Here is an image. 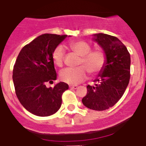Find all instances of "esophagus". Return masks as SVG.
I'll return each instance as SVG.
<instances>
[{
	"label": "esophagus",
	"instance_id": "obj_1",
	"mask_svg": "<svg viewBox=\"0 0 146 146\" xmlns=\"http://www.w3.org/2000/svg\"><path fill=\"white\" fill-rule=\"evenodd\" d=\"M78 86L77 85H70L69 86V87L71 88V89H74V90H76V89H78Z\"/></svg>",
	"mask_w": 146,
	"mask_h": 146
}]
</instances>
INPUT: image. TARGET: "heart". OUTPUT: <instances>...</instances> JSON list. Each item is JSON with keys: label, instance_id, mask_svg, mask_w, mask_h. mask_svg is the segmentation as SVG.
<instances>
[{"label": "heart", "instance_id": "1", "mask_svg": "<svg viewBox=\"0 0 146 146\" xmlns=\"http://www.w3.org/2000/svg\"><path fill=\"white\" fill-rule=\"evenodd\" d=\"M69 48L80 56L79 67L66 68L60 73V79L65 83L75 85L84 81L87 78L88 72L96 75L103 69L106 62V55L100 49L91 50V47L84 41H75L69 44ZM64 48L58 45L54 49L52 59L54 64L61 67L63 64Z\"/></svg>", "mask_w": 146, "mask_h": 146}]
</instances>
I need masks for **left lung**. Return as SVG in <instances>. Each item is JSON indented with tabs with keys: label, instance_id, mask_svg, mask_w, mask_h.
Instances as JSON below:
<instances>
[{
	"label": "left lung",
	"instance_id": "obj_1",
	"mask_svg": "<svg viewBox=\"0 0 146 146\" xmlns=\"http://www.w3.org/2000/svg\"><path fill=\"white\" fill-rule=\"evenodd\" d=\"M93 40L103 49L106 62L94 82L88 85L82 102L87 108L102 111L112 108L123 96L130 80L131 56L125 44L115 36L96 33Z\"/></svg>",
	"mask_w": 146,
	"mask_h": 146
}]
</instances>
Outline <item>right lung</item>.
<instances>
[{
	"label": "right lung",
	"mask_w": 146,
	"mask_h": 146,
	"mask_svg": "<svg viewBox=\"0 0 146 146\" xmlns=\"http://www.w3.org/2000/svg\"><path fill=\"white\" fill-rule=\"evenodd\" d=\"M66 37L67 35H40L26 44L17 57L13 72L15 94L32 114L48 116L61 107L62 95L68 89V84L60 82L53 88L45 84L56 80L52 53Z\"/></svg>",
	"instance_id": "1"
}]
</instances>
